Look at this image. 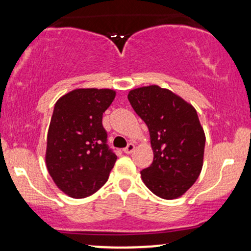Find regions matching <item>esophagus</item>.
I'll return each instance as SVG.
<instances>
[{"instance_id":"obj_1","label":"esophagus","mask_w":251,"mask_h":251,"mask_svg":"<svg viewBox=\"0 0 251 251\" xmlns=\"http://www.w3.org/2000/svg\"><path fill=\"white\" fill-rule=\"evenodd\" d=\"M133 151H134V144H132V143H129L128 145L126 146L125 149H124V152H125V153H127V154L132 153Z\"/></svg>"}]
</instances>
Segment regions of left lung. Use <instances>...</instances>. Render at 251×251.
I'll return each instance as SVG.
<instances>
[{"label": "left lung", "mask_w": 251, "mask_h": 251, "mask_svg": "<svg viewBox=\"0 0 251 251\" xmlns=\"http://www.w3.org/2000/svg\"><path fill=\"white\" fill-rule=\"evenodd\" d=\"M128 100L148 125L153 162L142 170L145 185L164 200L180 197L203 166L205 134L190 103L159 86L132 89Z\"/></svg>", "instance_id": "8db88e82"}]
</instances>
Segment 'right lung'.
Masks as SVG:
<instances>
[{"label":"right lung","instance_id":"right-lung-1","mask_svg":"<svg viewBox=\"0 0 251 251\" xmlns=\"http://www.w3.org/2000/svg\"><path fill=\"white\" fill-rule=\"evenodd\" d=\"M116 97L112 89H74L54 106L46 163L57 188L73 198L97 192L117 160L107 144L102 114Z\"/></svg>","mask_w":251,"mask_h":251}]
</instances>
